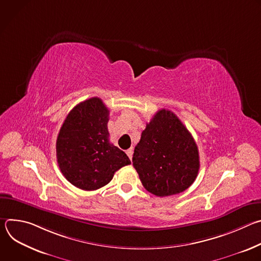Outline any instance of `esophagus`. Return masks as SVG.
I'll return each mask as SVG.
<instances>
[{
	"label": "esophagus",
	"instance_id": "esophagus-1",
	"mask_svg": "<svg viewBox=\"0 0 261 261\" xmlns=\"http://www.w3.org/2000/svg\"><path fill=\"white\" fill-rule=\"evenodd\" d=\"M126 154L128 155V157L130 158V160H132V155H133V151H132V148H129V150H127V151H126Z\"/></svg>",
	"mask_w": 261,
	"mask_h": 261
}]
</instances>
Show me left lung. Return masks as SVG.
<instances>
[{
	"label": "left lung",
	"instance_id": "8db88e82",
	"mask_svg": "<svg viewBox=\"0 0 261 261\" xmlns=\"http://www.w3.org/2000/svg\"><path fill=\"white\" fill-rule=\"evenodd\" d=\"M143 187L160 197L188 189L199 170L197 144L180 120L158 110L141 133L132 158Z\"/></svg>",
	"mask_w": 261,
	"mask_h": 261
}]
</instances>
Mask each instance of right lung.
<instances>
[{"mask_svg": "<svg viewBox=\"0 0 261 261\" xmlns=\"http://www.w3.org/2000/svg\"><path fill=\"white\" fill-rule=\"evenodd\" d=\"M109 110L100 98L81 102L68 114L57 138V159L64 176L86 191L100 189L117 170L131 164L109 142Z\"/></svg>", "mask_w": 261, "mask_h": 261, "instance_id": "right-lung-1", "label": "right lung"}]
</instances>
